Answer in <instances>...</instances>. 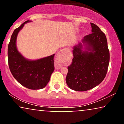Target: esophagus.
I'll return each instance as SVG.
<instances>
[{"mask_svg":"<svg viewBox=\"0 0 124 124\" xmlns=\"http://www.w3.org/2000/svg\"><path fill=\"white\" fill-rule=\"evenodd\" d=\"M67 49H62V50H60V51L58 52L57 55L56 56V62H58V63H60L61 60H62V57H63L64 54H65V52H67ZM58 68H60V67H58Z\"/></svg>","mask_w":124,"mask_h":124,"instance_id":"34e87169","label":"esophagus"}]
</instances>
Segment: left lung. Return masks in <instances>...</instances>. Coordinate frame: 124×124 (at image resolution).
I'll use <instances>...</instances> for the list:
<instances>
[{
	"instance_id": "1",
	"label": "left lung",
	"mask_w": 124,
	"mask_h": 124,
	"mask_svg": "<svg viewBox=\"0 0 124 124\" xmlns=\"http://www.w3.org/2000/svg\"><path fill=\"white\" fill-rule=\"evenodd\" d=\"M90 23L92 33L73 47L72 63L68 67L66 82L75 91L96 87L103 81L108 70L109 52L106 36L97 25Z\"/></svg>"
}]
</instances>
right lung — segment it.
I'll list each match as a JSON object with an SVG mask.
<instances>
[{"label":"right lung","mask_w":124,"mask_h":124,"mask_svg":"<svg viewBox=\"0 0 124 124\" xmlns=\"http://www.w3.org/2000/svg\"><path fill=\"white\" fill-rule=\"evenodd\" d=\"M28 20L16 29L12 35L8 47V60L9 69L13 77L20 84L31 90L42 89L50 79L54 68V55L38 60L27 59L18 51L16 46L17 37Z\"/></svg>","instance_id":"obj_1"}]
</instances>
